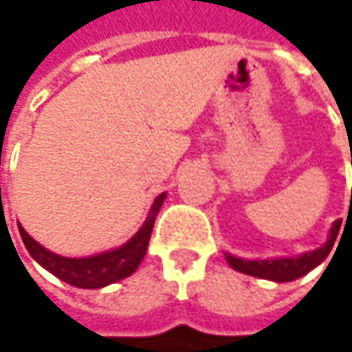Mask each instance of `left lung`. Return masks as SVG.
I'll return each mask as SVG.
<instances>
[{"label":"left lung","mask_w":352,"mask_h":352,"mask_svg":"<svg viewBox=\"0 0 352 352\" xmlns=\"http://www.w3.org/2000/svg\"><path fill=\"white\" fill-rule=\"evenodd\" d=\"M339 227H341V219H337L329 229V236L325 241L323 247L316 250L304 252L300 256H288V258H266V261H247V258H239L235 254L225 252V258L231 268H235L243 274L249 276L264 278V280H272V282H292L298 280L309 270H314L316 266L323 263L327 258V254L331 252L335 239L339 235Z\"/></svg>","instance_id":"obj_1"}]
</instances>
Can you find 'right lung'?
<instances>
[{
	"mask_svg": "<svg viewBox=\"0 0 352 352\" xmlns=\"http://www.w3.org/2000/svg\"><path fill=\"white\" fill-rule=\"evenodd\" d=\"M166 199V194H160L156 197L153 208L148 211L142 227L129 239L125 245L117 247L113 250H105L94 256H84V258H68L60 256L56 252H50L43 245H38L33 236L29 235L19 225V233L29 254L43 268H47L50 274L64 280L66 284L84 288V290H96L109 284H116L123 278L131 276L146 254L151 233L155 227V219L158 211L162 208Z\"/></svg>",
	"mask_w": 352,
	"mask_h": 352,
	"instance_id": "right-lung-1",
	"label": "right lung"
}]
</instances>
